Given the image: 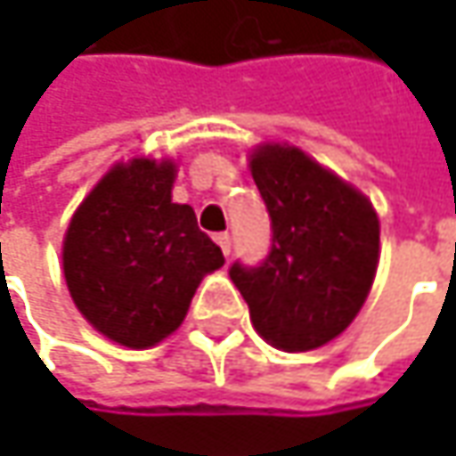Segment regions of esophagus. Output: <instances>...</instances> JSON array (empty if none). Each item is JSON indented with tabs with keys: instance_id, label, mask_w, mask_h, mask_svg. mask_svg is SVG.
<instances>
[{
	"instance_id": "1",
	"label": "esophagus",
	"mask_w": 456,
	"mask_h": 456,
	"mask_svg": "<svg viewBox=\"0 0 456 456\" xmlns=\"http://www.w3.org/2000/svg\"><path fill=\"white\" fill-rule=\"evenodd\" d=\"M216 243H218L223 254L231 256V246H233V238H231V233H218V236H216Z\"/></svg>"
}]
</instances>
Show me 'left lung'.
I'll use <instances>...</instances> for the list:
<instances>
[{
	"instance_id": "left-lung-1",
	"label": "left lung",
	"mask_w": 456,
	"mask_h": 456,
	"mask_svg": "<svg viewBox=\"0 0 456 456\" xmlns=\"http://www.w3.org/2000/svg\"><path fill=\"white\" fill-rule=\"evenodd\" d=\"M251 175L272 218V248L256 266L233 261L228 273L264 340L287 353L314 350L355 320L373 287L376 210L294 147H261Z\"/></svg>"
}]
</instances>
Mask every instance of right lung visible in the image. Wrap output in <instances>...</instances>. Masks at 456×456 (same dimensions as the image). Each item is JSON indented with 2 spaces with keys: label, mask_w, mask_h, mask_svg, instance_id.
Masks as SVG:
<instances>
[{
  "label": "right lung",
  "mask_w": 456,
  "mask_h": 456,
  "mask_svg": "<svg viewBox=\"0 0 456 456\" xmlns=\"http://www.w3.org/2000/svg\"><path fill=\"white\" fill-rule=\"evenodd\" d=\"M175 165H116L73 216L62 269L80 314L144 350L175 332L208 272L225 264L190 205L172 202Z\"/></svg>",
  "instance_id": "1"
}]
</instances>
